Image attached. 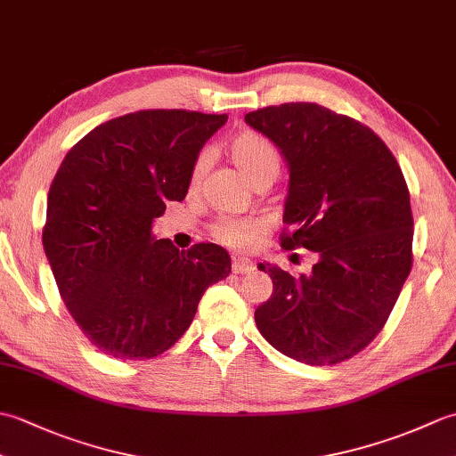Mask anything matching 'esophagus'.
Segmentation results:
<instances>
[{"mask_svg":"<svg viewBox=\"0 0 456 456\" xmlns=\"http://www.w3.org/2000/svg\"><path fill=\"white\" fill-rule=\"evenodd\" d=\"M233 273L235 274H250L255 270V265L247 258H233Z\"/></svg>","mask_w":456,"mask_h":456,"instance_id":"1","label":"esophagus"}]
</instances>
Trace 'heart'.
<instances>
[{
	"label": "heart",
	"mask_w": 456,
	"mask_h": 456,
	"mask_svg": "<svg viewBox=\"0 0 456 456\" xmlns=\"http://www.w3.org/2000/svg\"><path fill=\"white\" fill-rule=\"evenodd\" d=\"M229 157L235 162L240 174L255 183L260 178H276L280 170V154L276 147L263 134L245 131L239 133L237 137L229 142ZM208 159L206 154L198 157L193 162L190 174V188L200 186V182L206 174ZM265 225L260 221H237V219H221L211 227V233L219 243L233 247V248H250L256 239L263 235Z\"/></svg>",
	"instance_id": "b5f03b06"
}]
</instances>
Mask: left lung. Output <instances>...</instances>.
I'll return each instance as SVG.
<instances>
[{
  "instance_id": "8db88e82",
  "label": "left lung",
  "mask_w": 456,
  "mask_h": 456,
  "mask_svg": "<svg viewBox=\"0 0 456 456\" xmlns=\"http://www.w3.org/2000/svg\"><path fill=\"white\" fill-rule=\"evenodd\" d=\"M289 172L284 248L314 250L312 273L260 263L273 296L255 322L276 351L325 366L351 358L380 333L411 270L410 191L390 149L358 121L317 103L250 111Z\"/></svg>"
}]
</instances>
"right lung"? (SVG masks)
Returning a JSON list of instances; mask_svg holds the SVG:
<instances>
[{"instance_id": "add662e5", "label": "right lung", "mask_w": 456, "mask_h": 456, "mask_svg": "<svg viewBox=\"0 0 456 456\" xmlns=\"http://www.w3.org/2000/svg\"><path fill=\"white\" fill-rule=\"evenodd\" d=\"M227 115L149 110L92 129L46 198L43 247L74 322L118 361L159 356L186 333L203 292L231 273L213 243L178 250L152 221L182 201L200 151Z\"/></svg>"}]
</instances>
